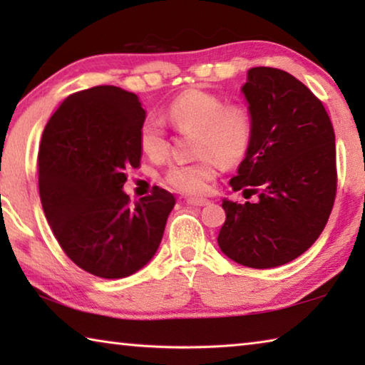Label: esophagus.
<instances>
[{
	"instance_id": "esophagus-1",
	"label": "esophagus",
	"mask_w": 365,
	"mask_h": 365,
	"mask_svg": "<svg viewBox=\"0 0 365 365\" xmlns=\"http://www.w3.org/2000/svg\"><path fill=\"white\" fill-rule=\"evenodd\" d=\"M187 205H190V206H196V207L207 206V205H209V200H205V197H188V200H187Z\"/></svg>"
}]
</instances>
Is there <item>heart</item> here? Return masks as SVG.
Returning <instances> with one entry per match:
<instances>
[{
	"label": "heart",
	"instance_id": "b5f03b06",
	"mask_svg": "<svg viewBox=\"0 0 365 365\" xmlns=\"http://www.w3.org/2000/svg\"><path fill=\"white\" fill-rule=\"evenodd\" d=\"M168 119L178 130L195 132V153L200 160L174 164L164 180L185 195H200L212 180L219 164L233 165L248 153L255 123L243 104H225L219 95L205 90H187L168 109ZM140 146L150 158L168 154L165 130L158 119H146L140 128Z\"/></svg>",
	"mask_w": 365,
	"mask_h": 365
}]
</instances>
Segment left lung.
<instances>
[{"label":"left lung","mask_w":365,"mask_h":365,"mask_svg":"<svg viewBox=\"0 0 365 365\" xmlns=\"http://www.w3.org/2000/svg\"><path fill=\"white\" fill-rule=\"evenodd\" d=\"M242 91L255 132L230 185L256 200H222L227 219L217 243L246 267H279L311 248L329 220L336 193L335 132L324 104L285 71L252 67Z\"/></svg>","instance_id":"8db88e82"}]
</instances>
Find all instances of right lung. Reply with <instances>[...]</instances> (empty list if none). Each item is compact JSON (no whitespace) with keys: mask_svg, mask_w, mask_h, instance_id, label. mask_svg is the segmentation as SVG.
Here are the masks:
<instances>
[{"mask_svg":"<svg viewBox=\"0 0 365 365\" xmlns=\"http://www.w3.org/2000/svg\"><path fill=\"white\" fill-rule=\"evenodd\" d=\"M146 119L138 96L119 86L77 91L48 120L38 153L46 220L64 252L101 279H123L151 261L175 197L159 187L132 206L127 169L141 159Z\"/></svg>","mask_w":365,"mask_h":365,"instance_id":"obj_1","label":"right lung"}]
</instances>
